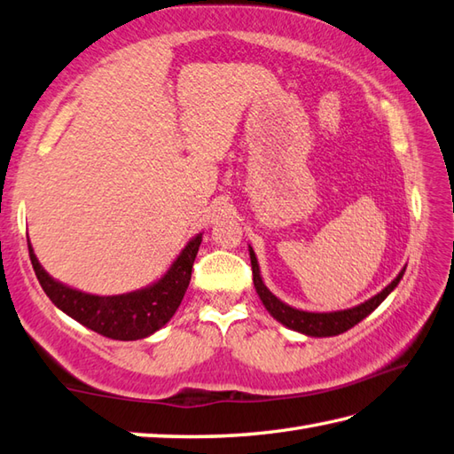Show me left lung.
Returning <instances> with one entry per match:
<instances>
[{"mask_svg": "<svg viewBox=\"0 0 454 454\" xmlns=\"http://www.w3.org/2000/svg\"><path fill=\"white\" fill-rule=\"evenodd\" d=\"M247 250H250V260H252L254 287L257 291V295H260L263 307L268 309V313L275 318V321H279L283 326L291 328V331L301 333L305 336H315V339H325V336L342 334L348 331V328H352L354 325H358L362 318H366L372 310L380 307L381 301H384L389 293L397 287V283L402 281L403 273H405V268H403L387 287H384L378 293V295H374L368 301H364V303H360L356 307L342 309V310H331V313H315V310L295 309L275 297L273 293L265 287V283L262 279L260 263H257L254 247L247 246Z\"/></svg>", "mask_w": 454, "mask_h": 454, "instance_id": "obj_1", "label": "left lung"}]
</instances>
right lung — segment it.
<instances>
[{"label": "right lung", "instance_id": "add662e5", "mask_svg": "<svg viewBox=\"0 0 454 454\" xmlns=\"http://www.w3.org/2000/svg\"><path fill=\"white\" fill-rule=\"evenodd\" d=\"M200 242L202 232L191 238L181 254L175 257L171 268L145 287L121 295H92L65 286L44 271L27 236L35 275L55 307L76 323L114 340L147 339L171 321L191 283L192 263Z\"/></svg>", "mask_w": 454, "mask_h": 454}]
</instances>
